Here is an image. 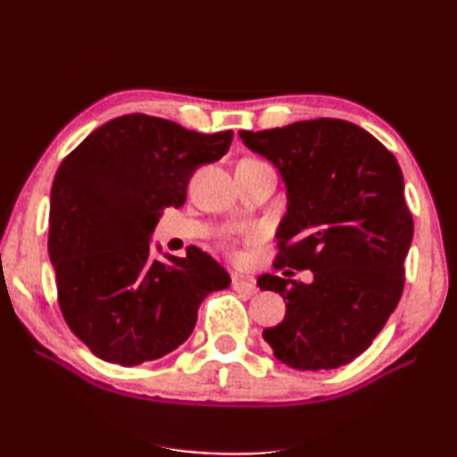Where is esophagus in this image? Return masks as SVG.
I'll use <instances>...</instances> for the list:
<instances>
[{"label":"esophagus","instance_id":"obj_1","mask_svg":"<svg viewBox=\"0 0 457 457\" xmlns=\"http://www.w3.org/2000/svg\"><path fill=\"white\" fill-rule=\"evenodd\" d=\"M231 286H234V290L237 292H244V294H256V284L252 280H247V278L234 274V280H231Z\"/></svg>","mask_w":457,"mask_h":457}]
</instances>
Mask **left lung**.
Returning <instances> with one entry per match:
<instances>
[{
	"label": "left lung",
	"instance_id": "8db88e82",
	"mask_svg": "<svg viewBox=\"0 0 457 457\" xmlns=\"http://www.w3.org/2000/svg\"><path fill=\"white\" fill-rule=\"evenodd\" d=\"M239 138L284 181L276 264L312 272L308 284L258 276L260 290L286 303L284 320L262 337L292 369L343 367L369 349L403 292L413 220L395 154L338 119L239 130Z\"/></svg>",
	"mask_w": 457,
	"mask_h": 457
}]
</instances>
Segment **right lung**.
<instances>
[{
	"label": "right lung",
	"instance_id": "obj_1",
	"mask_svg": "<svg viewBox=\"0 0 457 457\" xmlns=\"http://www.w3.org/2000/svg\"><path fill=\"white\" fill-rule=\"evenodd\" d=\"M234 133L201 135L127 114L104 122L62 161L50 193L48 253L68 327L98 359H161L191 337L207 294L231 278L210 253L154 258L165 207H181L195 169L220 161Z\"/></svg>",
	"mask_w": 457,
	"mask_h": 457
}]
</instances>
